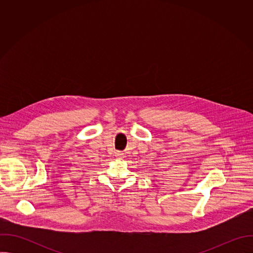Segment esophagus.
Here are the masks:
<instances>
[{
  "label": "esophagus",
  "mask_w": 253,
  "mask_h": 253,
  "mask_svg": "<svg viewBox=\"0 0 253 253\" xmlns=\"http://www.w3.org/2000/svg\"><path fill=\"white\" fill-rule=\"evenodd\" d=\"M115 156H116L117 158H123V157H124V153H122V152H120V151H117V152L115 153Z\"/></svg>",
  "instance_id": "34e87169"
}]
</instances>
